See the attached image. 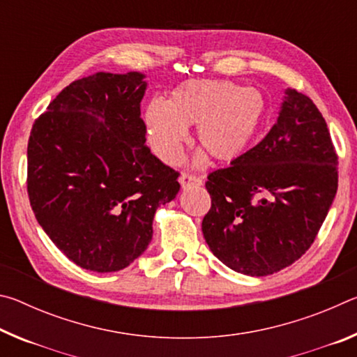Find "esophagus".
Returning <instances> with one entry per match:
<instances>
[{"label": "esophagus", "mask_w": 357, "mask_h": 357, "mask_svg": "<svg viewBox=\"0 0 357 357\" xmlns=\"http://www.w3.org/2000/svg\"><path fill=\"white\" fill-rule=\"evenodd\" d=\"M179 183L183 187L187 185H202L203 184V179L200 176H195V174L192 173H183L179 176Z\"/></svg>", "instance_id": "obj_1"}]
</instances>
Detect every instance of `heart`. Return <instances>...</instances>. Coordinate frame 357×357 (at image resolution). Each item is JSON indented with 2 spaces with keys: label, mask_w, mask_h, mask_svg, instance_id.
<instances>
[{
  "label": "heart",
  "mask_w": 357,
  "mask_h": 357,
  "mask_svg": "<svg viewBox=\"0 0 357 357\" xmlns=\"http://www.w3.org/2000/svg\"><path fill=\"white\" fill-rule=\"evenodd\" d=\"M264 114L257 89L227 80H189L173 89L165 102H151L144 113L153 149L167 162L181 155L187 128L197 126V144L214 160L231 162L243 155Z\"/></svg>",
  "instance_id": "heart-1"
}]
</instances>
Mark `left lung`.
I'll list each match as a JSON object with an SVG mask.
<instances>
[{
  "instance_id": "left-lung-1",
  "label": "left lung",
  "mask_w": 357,
  "mask_h": 357,
  "mask_svg": "<svg viewBox=\"0 0 357 357\" xmlns=\"http://www.w3.org/2000/svg\"><path fill=\"white\" fill-rule=\"evenodd\" d=\"M328 124L305 94L287 89L277 123L257 146L209 173L202 229L211 252L236 273L261 277L313 244L338 185Z\"/></svg>"
}]
</instances>
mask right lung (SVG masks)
<instances>
[{"label":"right lung","mask_w":357,"mask_h":357,"mask_svg":"<svg viewBox=\"0 0 357 357\" xmlns=\"http://www.w3.org/2000/svg\"><path fill=\"white\" fill-rule=\"evenodd\" d=\"M140 72L72 82L34 121L28 197L48 238L94 273L121 271L146 250L159 204L179 192V173L146 142Z\"/></svg>","instance_id":"obj_1"}]
</instances>
